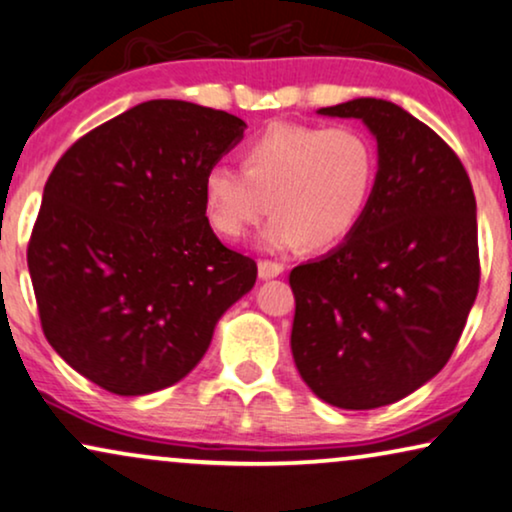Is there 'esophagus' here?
<instances>
[{"mask_svg":"<svg viewBox=\"0 0 512 512\" xmlns=\"http://www.w3.org/2000/svg\"><path fill=\"white\" fill-rule=\"evenodd\" d=\"M283 264L281 262H269V260H262L260 264H257V274H260L262 281H269V278H276L283 274Z\"/></svg>","mask_w":512,"mask_h":512,"instance_id":"34e87169","label":"esophagus"}]
</instances>
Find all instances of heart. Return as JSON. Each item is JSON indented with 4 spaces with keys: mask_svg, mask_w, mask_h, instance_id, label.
<instances>
[{
    "mask_svg": "<svg viewBox=\"0 0 512 512\" xmlns=\"http://www.w3.org/2000/svg\"><path fill=\"white\" fill-rule=\"evenodd\" d=\"M375 165V148L359 129L278 120L248 141L243 170L226 163L205 170L203 210L217 236L241 241L269 203L264 250L333 248L364 217Z\"/></svg>",
    "mask_w": 512,
    "mask_h": 512,
    "instance_id": "b5f03b06",
    "label": "heart"
}]
</instances>
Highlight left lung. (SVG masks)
Returning a JSON list of instances; mask_svg holds the SVG:
<instances>
[{"mask_svg":"<svg viewBox=\"0 0 512 512\" xmlns=\"http://www.w3.org/2000/svg\"><path fill=\"white\" fill-rule=\"evenodd\" d=\"M378 141V174L345 243L290 271L302 380L349 411L394 404L442 371L480 288L477 205L442 137L383 99L321 108Z\"/></svg>","mask_w":512,"mask_h":512,"instance_id":"obj_1","label":"left lung"}]
</instances>
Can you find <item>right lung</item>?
Wrapping results in <instances>:
<instances>
[{
  "mask_svg": "<svg viewBox=\"0 0 512 512\" xmlns=\"http://www.w3.org/2000/svg\"><path fill=\"white\" fill-rule=\"evenodd\" d=\"M236 115L155 99L77 139L44 184L28 243L42 331L120 397L179 383L255 286L203 210V174L243 139Z\"/></svg>",
  "mask_w": 512,
  "mask_h": 512,
  "instance_id": "right-lung-1",
  "label": "right lung"
}]
</instances>
